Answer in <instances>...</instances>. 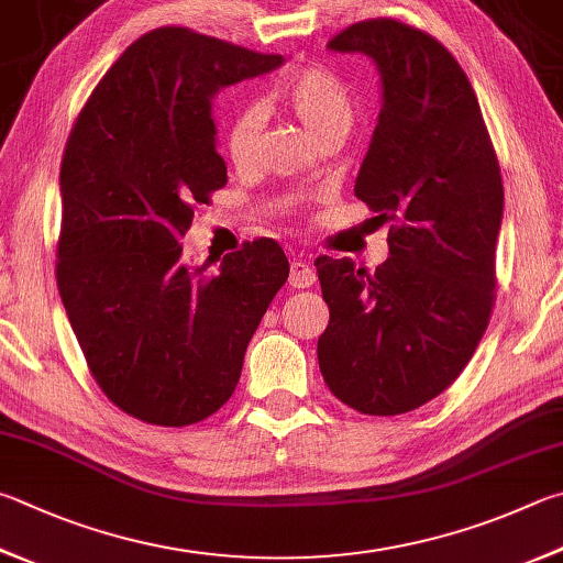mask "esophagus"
Segmentation results:
<instances>
[{
  "mask_svg": "<svg viewBox=\"0 0 563 563\" xmlns=\"http://www.w3.org/2000/svg\"><path fill=\"white\" fill-rule=\"evenodd\" d=\"M314 280H317V273L312 265L302 258H292L290 278H288L292 288H310V285H314Z\"/></svg>",
  "mask_w": 563,
  "mask_h": 563,
  "instance_id": "34e87169",
  "label": "esophagus"
}]
</instances>
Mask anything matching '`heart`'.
<instances>
[{
  "label": "heart",
  "mask_w": 563,
  "mask_h": 563,
  "mask_svg": "<svg viewBox=\"0 0 563 563\" xmlns=\"http://www.w3.org/2000/svg\"><path fill=\"white\" fill-rule=\"evenodd\" d=\"M278 100L305 132L317 142L324 135H346L354 122V103L350 90L324 68H302L285 78L278 88ZM263 128V110L258 103H243L227 125V152L236 167H249L255 157V142Z\"/></svg>",
  "instance_id": "heart-1"
}]
</instances>
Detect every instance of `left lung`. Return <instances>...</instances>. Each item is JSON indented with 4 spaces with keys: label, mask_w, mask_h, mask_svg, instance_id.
<instances>
[{
    "label": "left lung",
    "mask_w": 563,
    "mask_h": 563,
    "mask_svg": "<svg viewBox=\"0 0 563 563\" xmlns=\"http://www.w3.org/2000/svg\"><path fill=\"white\" fill-rule=\"evenodd\" d=\"M327 48L379 70L382 110L354 194L394 227L374 273L352 258L314 261L330 308L317 360L342 404L396 416L443 394L483 340L503 177L475 90L433 36L369 19Z\"/></svg>",
    "instance_id": "8db88e82"
}]
</instances>
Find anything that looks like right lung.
Returning <instances> with one entry per match:
<instances>
[{"label":"right lung","mask_w":563,"mask_h":563,"mask_svg":"<svg viewBox=\"0 0 563 563\" xmlns=\"http://www.w3.org/2000/svg\"><path fill=\"white\" fill-rule=\"evenodd\" d=\"M283 56L181 26L137 38L96 86L60 162L58 292L98 386L155 426L217 413L290 265L271 239L184 261L194 207L227 184L211 106Z\"/></svg>","instance_id":"obj_1"}]
</instances>
